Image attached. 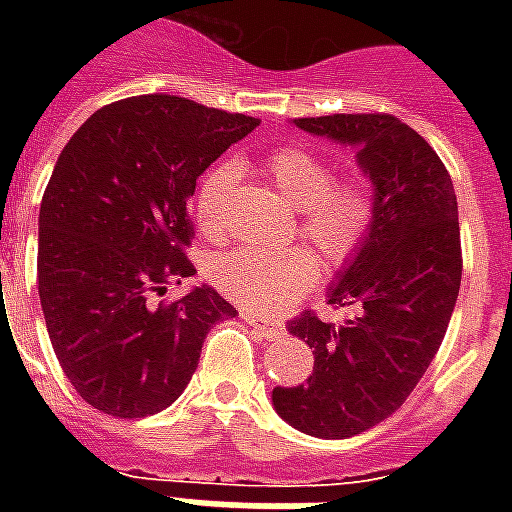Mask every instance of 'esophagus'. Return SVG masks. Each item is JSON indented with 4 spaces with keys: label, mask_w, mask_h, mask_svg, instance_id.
Wrapping results in <instances>:
<instances>
[{
    "label": "esophagus",
    "mask_w": 512,
    "mask_h": 512,
    "mask_svg": "<svg viewBox=\"0 0 512 512\" xmlns=\"http://www.w3.org/2000/svg\"><path fill=\"white\" fill-rule=\"evenodd\" d=\"M241 318H244L260 337H279V334H282V326H279V323L263 321V318H255V315H241Z\"/></svg>",
    "instance_id": "1"
}]
</instances>
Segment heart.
<instances>
[{
	"instance_id": "heart-1",
	"label": "heart",
	"mask_w": 512,
	"mask_h": 512,
	"mask_svg": "<svg viewBox=\"0 0 512 512\" xmlns=\"http://www.w3.org/2000/svg\"><path fill=\"white\" fill-rule=\"evenodd\" d=\"M266 175L296 208V230L326 266L337 271L359 255L376 224V194L365 172L351 169L332 175V164L321 153L285 145L268 153ZM238 178L241 167L235 161H219L202 175L194 191V216L208 238L230 233V200ZM211 277L213 285L235 304L246 310L274 312L315 285L318 260L304 246L282 252L241 246L213 260Z\"/></svg>"
}]
</instances>
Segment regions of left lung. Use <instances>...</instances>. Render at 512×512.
Instances as JSON below:
<instances>
[{"instance_id": "1", "label": "left lung", "mask_w": 512, "mask_h": 512, "mask_svg": "<svg viewBox=\"0 0 512 512\" xmlns=\"http://www.w3.org/2000/svg\"><path fill=\"white\" fill-rule=\"evenodd\" d=\"M296 126L359 147L376 186V224L329 290L354 310L340 326L301 312L288 332L310 345L307 384L277 386L274 408L301 433L348 439L395 414L433 362L461 288V227L436 150L395 115L299 117Z\"/></svg>"}]
</instances>
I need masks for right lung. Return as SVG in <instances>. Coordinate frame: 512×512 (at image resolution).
I'll use <instances>...</instances> for the list:
<instances>
[{
  "label": "right lung",
  "instance_id": "right-lung-1",
  "mask_svg": "<svg viewBox=\"0 0 512 512\" xmlns=\"http://www.w3.org/2000/svg\"><path fill=\"white\" fill-rule=\"evenodd\" d=\"M257 126L178 95H134L87 117L57 158L40 202V307L62 373L98 411L172 406L205 334L235 318L211 288L161 296L197 271L186 257L197 178Z\"/></svg>",
  "mask_w": 512,
  "mask_h": 512
}]
</instances>
